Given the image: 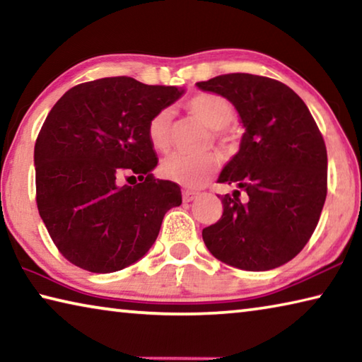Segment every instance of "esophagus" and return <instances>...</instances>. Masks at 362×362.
I'll use <instances>...</instances> for the list:
<instances>
[{"label": "esophagus", "instance_id": "1", "mask_svg": "<svg viewBox=\"0 0 362 362\" xmlns=\"http://www.w3.org/2000/svg\"><path fill=\"white\" fill-rule=\"evenodd\" d=\"M198 196H199L198 192H193V189H185V192H183V201H185V203H189V201L196 199Z\"/></svg>", "mask_w": 362, "mask_h": 362}]
</instances>
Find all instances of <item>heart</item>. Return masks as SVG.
Wrapping results in <instances>:
<instances>
[{"instance_id":"heart-1","label":"heart","mask_w":362,"mask_h":362,"mask_svg":"<svg viewBox=\"0 0 362 362\" xmlns=\"http://www.w3.org/2000/svg\"><path fill=\"white\" fill-rule=\"evenodd\" d=\"M188 113L206 126L216 129V137L226 148L235 146V136L228 127L235 118V108L225 97L211 93H199L189 97L185 103ZM170 122L173 113L170 110H161L148 122V140L158 151H166L170 144ZM220 159L216 153H203V155H187V153H173L161 163V175L164 179L180 183L183 187L198 188L217 173Z\"/></svg>"}]
</instances>
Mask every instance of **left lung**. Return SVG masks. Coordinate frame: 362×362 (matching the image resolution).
Instances as JSON below:
<instances>
[{
	"label": "left lung",
	"instance_id": "obj_1",
	"mask_svg": "<svg viewBox=\"0 0 362 362\" xmlns=\"http://www.w3.org/2000/svg\"><path fill=\"white\" fill-rule=\"evenodd\" d=\"M228 99L246 132L218 182L223 214L203 230L209 252L226 265L265 272L292 260L320 222L327 194V150L305 102L267 76L228 73L196 83Z\"/></svg>",
	"mask_w": 362,
	"mask_h": 362
}]
</instances>
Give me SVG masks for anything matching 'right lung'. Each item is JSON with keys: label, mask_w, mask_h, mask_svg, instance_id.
Wrapping results in <instances>:
<instances>
[{"label": "right lung", "mask_w": 362, "mask_h": 362, "mask_svg": "<svg viewBox=\"0 0 362 362\" xmlns=\"http://www.w3.org/2000/svg\"><path fill=\"white\" fill-rule=\"evenodd\" d=\"M183 94L129 76L78 84L49 112L35 144L36 204L59 252L90 273L132 265L156 241L180 187L155 179L148 122ZM122 178L134 179L122 186ZM139 182H137L135 179Z\"/></svg>", "instance_id": "1"}]
</instances>
